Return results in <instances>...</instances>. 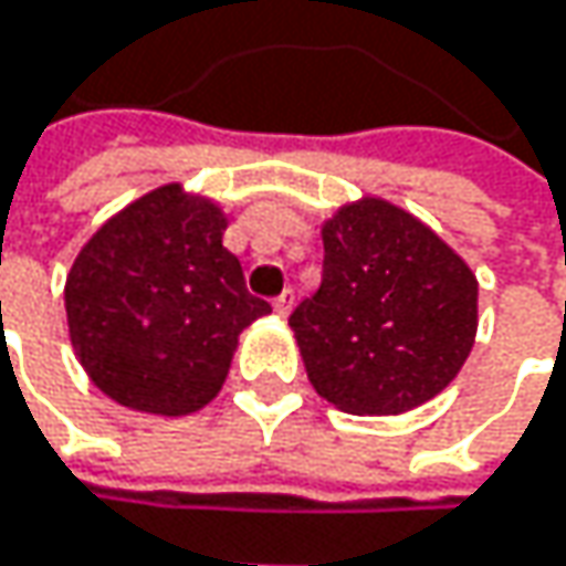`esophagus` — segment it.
Returning <instances> with one entry per match:
<instances>
[{
    "instance_id": "1",
    "label": "esophagus",
    "mask_w": 566,
    "mask_h": 566,
    "mask_svg": "<svg viewBox=\"0 0 566 566\" xmlns=\"http://www.w3.org/2000/svg\"><path fill=\"white\" fill-rule=\"evenodd\" d=\"M291 304H294V291H291V287H284L282 294H279V297H275V301H272V307H275V314H287V311H291Z\"/></svg>"
}]
</instances>
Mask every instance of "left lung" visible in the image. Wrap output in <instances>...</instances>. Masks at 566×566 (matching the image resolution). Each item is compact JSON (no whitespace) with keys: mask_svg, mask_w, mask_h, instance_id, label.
Listing matches in <instances>:
<instances>
[{"mask_svg":"<svg viewBox=\"0 0 566 566\" xmlns=\"http://www.w3.org/2000/svg\"><path fill=\"white\" fill-rule=\"evenodd\" d=\"M479 314L469 265L419 219L384 199L324 226L321 287L287 324L307 380L357 416H396L462 370Z\"/></svg>","mask_w":566,"mask_h":566,"instance_id":"8db88e82","label":"left lung"}]
</instances>
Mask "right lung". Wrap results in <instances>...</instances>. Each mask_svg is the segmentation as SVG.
<instances>
[{
  "label": "right lung",
  "instance_id": "right-lung-1",
  "mask_svg": "<svg viewBox=\"0 0 566 566\" xmlns=\"http://www.w3.org/2000/svg\"><path fill=\"white\" fill-rule=\"evenodd\" d=\"M222 212L176 182L130 202L81 249L67 327L81 367L120 406L186 416L219 394L239 334L269 301L222 245Z\"/></svg>",
  "mask_w": 566,
  "mask_h": 566
}]
</instances>
